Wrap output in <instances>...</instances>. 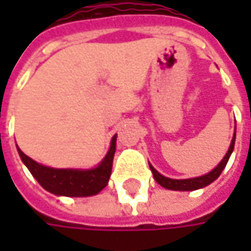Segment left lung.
<instances>
[{
	"mask_svg": "<svg viewBox=\"0 0 251 251\" xmlns=\"http://www.w3.org/2000/svg\"><path fill=\"white\" fill-rule=\"evenodd\" d=\"M236 128V127H235ZM235 140H236V130H235V135L232 138L230 142V147L227 150L226 155L224 156V159L218 163V166L215 169H212L209 173L204 175V176H200V177H193V178H184V180H176V178H169L162 176L156 169H153V166L150 163L151 172L153 175V178L159 183L162 187L168 188V190H176V191H193V190H198V188H202L211 184L214 180H217L219 177V175L222 173V170L226 166L227 160L230 158V153L233 152L235 148Z\"/></svg>",
	"mask_w": 251,
	"mask_h": 251,
	"instance_id": "1",
	"label": "left lung"
}]
</instances>
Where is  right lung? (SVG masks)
<instances>
[{
	"label": "right lung",
	"instance_id": "right-lung-1",
	"mask_svg": "<svg viewBox=\"0 0 251 251\" xmlns=\"http://www.w3.org/2000/svg\"><path fill=\"white\" fill-rule=\"evenodd\" d=\"M116 138L113 137L110 144V150L104 159L93 169L79 170V169H54L43 166L18 148L21 159L29 169L39 184L53 193L55 196H65V197H88L100 193L107 186L113 168V158L116 152Z\"/></svg>",
	"mask_w": 251,
	"mask_h": 251
}]
</instances>
